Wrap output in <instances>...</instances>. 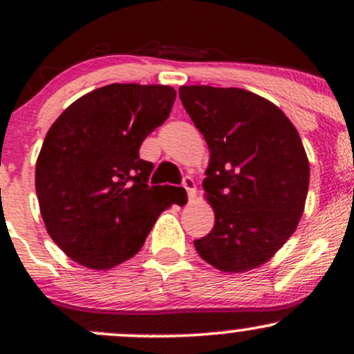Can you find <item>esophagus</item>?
I'll use <instances>...</instances> for the list:
<instances>
[{
    "instance_id": "esophagus-1",
    "label": "esophagus",
    "mask_w": 354,
    "mask_h": 354,
    "mask_svg": "<svg viewBox=\"0 0 354 354\" xmlns=\"http://www.w3.org/2000/svg\"><path fill=\"white\" fill-rule=\"evenodd\" d=\"M183 188L186 189V193H188V198L189 200H193L194 194H196V186H194V180L191 176H185L183 178Z\"/></svg>"
}]
</instances>
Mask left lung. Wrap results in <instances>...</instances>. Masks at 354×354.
Instances as JSON below:
<instances>
[{"mask_svg": "<svg viewBox=\"0 0 354 354\" xmlns=\"http://www.w3.org/2000/svg\"><path fill=\"white\" fill-rule=\"evenodd\" d=\"M180 100L209 148L203 188L214 226L198 254L226 273L273 258L301 219L310 163L301 138L276 104L239 88L181 86Z\"/></svg>", "mask_w": 354, "mask_h": 354, "instance_id": "left-lung-1", "label": "left lung"}]
</instances>
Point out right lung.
<instances>
[{
  "instance_id": "right-lung-1",
  "label": "right lung",
  "mask_w": 354,
  "mask_h": 354,
  "mask_svg": "<svg viewBox=\"0 0 354 354\" xmlns=\"http://www.w3.org/2000/svg\"><path fill=\"white\" fill-rule=\"evenodd\" d=\"M174 100L171 86L113 83L76 100L46 133L36 161L39 211L53 241L78 265L109 270L133 258L176 201L168 196L174 186L148 185L153 163L140 158Z\"/></svg>"
}]
</instances>
